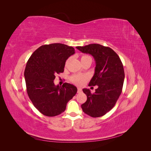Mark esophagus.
<instances>
[{
	"label": "esophagus",
	"mask_w": 151,
	"mask_h": 151,
	"mask_svg": "<svg viewBox=\"0 0 151 151\" xmlns=\"http://www.w3.org/2000/svg\"><path fill=\"white\" fill-rule=\"evenodd\" d=\"M81 92H82V89L80 88H77V93H81Z\"/></svg>",
	"instance_id": "1"
}]
</instances>
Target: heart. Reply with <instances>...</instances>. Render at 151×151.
I'll use <instances>...</instances> for the list:
<instances>
[{
  "label": "heart",
  "mask_w": 151,
  "mask_h": 151,
  "mask_svg": "<svg viewBox=\"0 0 151 151\" xmlns=\"http://www.w3.org/2000/svg\"><path fill=\"white\" fill-rule=\"evenodd\" d=\"M88 57H89L88 55H84L81 57V60H84V59H86ZM67 62H68V61L66 62V63H67ZM88 77L86 75L75 74L71 77L70 80L74 84H75L77 86H81L86 83V81L88 80Z\"/></svg>",
  "instance_id": "obj_1"
}]
</instances>
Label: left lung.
I'll return each mask as SVG.
<instances>
[{
  "instance_id": "8db88e82",
  "label": "left lung",
  "mask_w": 151,
  "mask_h": 151,
  "mask_svg": "<svg viewBox=\"0 0 151 151\" xmlns=\"http://www.w3.org/2000/svg\"><path fill=\"white\" fill-rule=\"evenodd\" d=\"M76 48L94 57L95 72L89 86H98L93 94L89 89H83L87 101L81 108L90 116H102L114 107L122 93L125 78L122 62L111 48L101 45L89 44Z\"/></svg>"
}]
</instances>
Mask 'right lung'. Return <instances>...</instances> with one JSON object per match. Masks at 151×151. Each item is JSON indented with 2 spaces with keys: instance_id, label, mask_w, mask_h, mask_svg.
Masks as SVG:
<instances>
[{
  "instance_id": "obj_1",
  "label": "right lung",
  "mask_w": 151,
  "mask_h": 151,
  "mask_svg": "<svg viewBox=\"0 0 151 151\" xmlns=\"http://www.w3.org/2000/svg\"><path fill=\"white\" fill-rule=\"evenodd\" d=\"M74 48L62 43L42 45L31 55L26 63L24 77L26 91L34 106L43 115L55 116L65 110L67 103L77 89L65 83L55 86V76L64 70L68 58Z\"/></svg>"
}]
</instances>
